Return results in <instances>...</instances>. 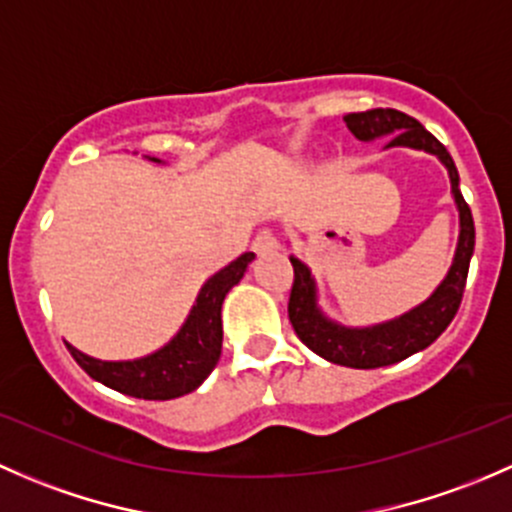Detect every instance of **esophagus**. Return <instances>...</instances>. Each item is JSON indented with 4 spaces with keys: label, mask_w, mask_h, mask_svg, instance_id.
Instances as JSON below:
<instances>
[{
    "label": "esophagus",
    "mask_w": 512,
    "mask_h": 512,
    "mask_svg": "<svg viewBox=\"0 0 512 512\" xmlns=\"http://www.w3.org/2000/svg\"><path fill=\"white\" fill-rule=\"evenodd\" d=\"M278 246V239L276 234H273V229H268V226H261V229L256 231L254 241H251V249L256 251V254H268V251H273Z\"/></svg>",
    "instance_id": "34e87169"
}]
</instances>
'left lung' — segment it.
I'll use <instances>...</instances> for the list:
<instances>
[{"instance_id": "left-lung-1", "label": "left lung", "mask_w": 512, "mask_h": 512, "mask_svg": "<svg viewBox=\"0 0 512 512\" xmlns=\"http://www.w3.org/2000/svg\"><path fill=\"white\" fill-rule=\"evenodd\" d=\"M345 123L350 133L360 140L392 135L389 147H416V150H426L439 157L449 170L451 192L456 197L458 212H461V236H458L456 258H453V266L444 283L419 308L409 310L407 315L392 320V323L374 325V328H340V325L325 320L320 310L315 308V286L310 271L298 258H291L293 288L291 298H288V318H291L300 342L333 365L374 370V367H387L407 360L414 352L429 347L449 328L453 315L458 313V305H461L463 288H466L468 266H471L473 246H476V226H473L471 207L458 189V170L453 165L449 150L419 120L402 113V110L374 108L365 110V113L345 115Z\"/></svg>"}]
</instances>
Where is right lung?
Returning <instances> with one entry per match:
<instances>
[{
  "label": "right lung",
  "instance_id": "add662e5",
  "mask_svg": "<svg viewBox=\"0 0 512 512\" xmlns=\"http://www.w3.org/2000/svg\"><path fill=\"white\" fill-rule=\"evenodd\" d=\"M251 261H254V254L246 251L229 266L221 268L217 276L209 278L187 323L182 325L177 337H172L170 345L157 350L155 355L133 362H103L83 355L66 342L68 352L88 377L98 379L100 384L128 394V397L165 402V399H177L182 394L194 392L217 367L221 337H224L221 303H224L226 293L241 281Z\"/></svg>",
  "mask_w": 512,
  "mask_h": 512
}]
</instances>
